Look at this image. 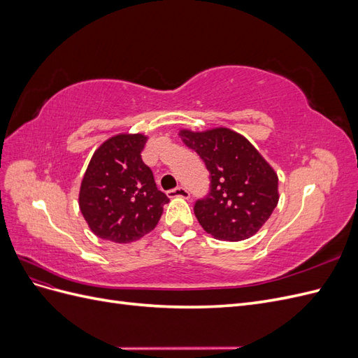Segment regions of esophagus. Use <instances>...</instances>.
Here are the masks:
<instances>
[{
    "label": "esophagus",
    "instance_id": "1",
    "mask_svg": "<svg viewBox=\"0 0 358 358\" xmlns=\"http://www.w3.org/2000/svg\"><path fill=\"white\" fill-rule=\"evenodd\" d=\"M167 196L170 199H176V197L188 199L189 197V191L187 188H183V187H178V188H173V189L167 191Z\"/></svg>",
    "mask_w": 358,
    "mask_h": 358
}]
</instances>
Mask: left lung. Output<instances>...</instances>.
I'll return each mask as SVG.
<instances>
[{"mask_svg": "<svg viewBox=\"0 0 358 358\" xmlns=\"http://www.w3.org/2000/svg\"><path fill=\"white\" fill-rule=\"evenodd\" d=\"M182 142L209 170V192L194 204L200 225L220 241L254 236L275 210L278 176L248 140L229 128L180 131Z\"/></svg>", "mask_w": 358, "mask_h": 358, "instance_id": "1", "label": "left lung"}]
</instances>
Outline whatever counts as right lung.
Here are the masks:
<instances>
[{
	"mask_svg": "<svg viewBox=\"0 0 358 358\" xmlns=\"http://www.w3.org/2000/svg\"><path fill=\"white\" fill-rule=\"evenodd\" d=\"M142 134H119L91 158L82 180L79 206L90 229L104 241L129 243L155 229L170 200L157 188L142 159Z\"/></svg>",
	"mask_w": 358,
	"mask_h": 358,
	"instance_id": "obj_1",
	"label": "right lung"
}]
</instances>
